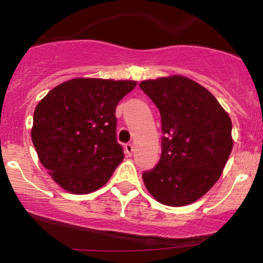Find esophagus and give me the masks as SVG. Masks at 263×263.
I'll list each match as a JSON object with an SVG mask.
<instances>
[{
	"label": "esophagus",
	"instance_id": "esophagus-1",
	"mask_svg": "<svg viewBox=\"0 0 263 263\" xmlns=\"http://www.w3.org/2000/svg\"><path fill=\"white\" fill-rule=\"evenodd\" d=\"M124 150H125V154L130 156V155H133V151H134V146H133V144H125Z\"/></svg>",
	"mask_w": 263,
	"mask_h": 263
}]
</instances>
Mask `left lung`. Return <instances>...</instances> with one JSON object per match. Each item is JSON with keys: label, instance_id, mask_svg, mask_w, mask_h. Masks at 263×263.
I'll return each mask as SVG.
<instances>
[{"label": "left lung", "instance_id": "8db88e82", "mask_svg": "<svg viewBox=\"0 0 263 263\" xmlns=\"http://www.w3.org/2000/svg\"><path fill=\"white\" fill-rule=\"evenodd\" d=\"M139 86L160 109L163 134L160 161L142 173L145 186L163 205H189L221 177L233 148L231 118L209 90L185 77Z\"/></svg>", "mask_w": 263, "mask_h": 263}]
</instances>
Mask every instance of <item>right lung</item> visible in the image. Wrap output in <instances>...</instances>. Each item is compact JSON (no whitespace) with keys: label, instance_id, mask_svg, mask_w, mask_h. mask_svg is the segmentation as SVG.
<instances>
[{"label":"right lung","instance_id":"right-lung-1","mask_svg":"<svg viewBox=\"0 0 263 263\" xmlns=\"http://www.w3.org/2000/svg\"><path fill=\"white\" fill-rule=\"evenodd\" d=\"M135 86L133 80L76 78L37 103L31 140L58 185L89 194L108 181L124 158L116 137V107Z\"/></svg>","mask_w":263,"mask_h":263}]
</instances>
